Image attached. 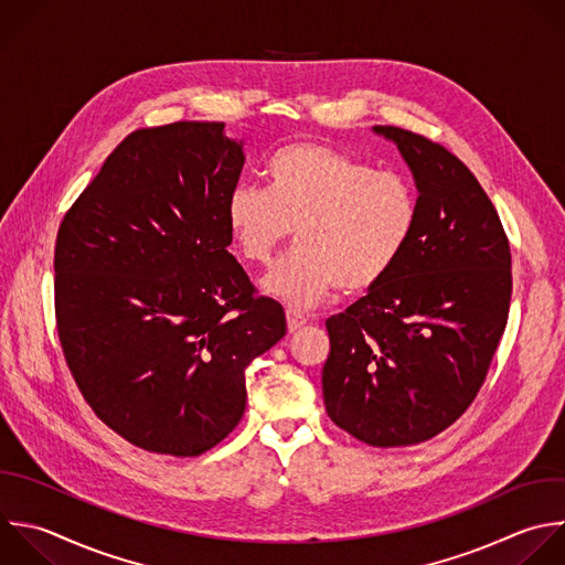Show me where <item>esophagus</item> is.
<instances>
[{"instance_id": "1", "label": "esophagus", "mask_w": 565, "mask_h": 565, "mask_svg": "<svg viewBox=\"0 0 565 565\" xmlns=\"http://www.w3.org/2000/svg\"><path fill=\"white\" fill-rule=\"evenodd\" d=\"M307 324V318L302 316V313H298V311H294V309H287V329L294 333V331H298L300 327H305Z\"/></svg>"}]
</instances>
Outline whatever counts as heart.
I'll return each mask as SVG.
<instances>
[{
  "label": "heart",
  "mask_w": 565,
  "mask_h": 565,
  "mask_svg": "<svg viewBox=\"0 0 565 565\" xmlns=\"http://www.w3.org/2000/svg\"><path fill=\"white\" fill-rule=\"evenodd\" d=\"M267 190L238 185L225 218L241 258L267 265L296 230L298 249L265 278L271 296L313 307L340 289L360 296L397 265L417 225L413 185L320 141L278 148L267 161Z\"/></svg>",
  "instance_id": "b5f03b06"
}]
</instances>
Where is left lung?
I'll list each match as a JSON object with an SVG mask.
<instances>
[{
	"label": "left lung",
	"mask_w": 565,
	"mask_h": 565,
	"mask_svg": "<svg viewBox=\"0 0 565 565\" xmlns=\"http://www.w3.org/2000/svg\"><path fill=\"white\" fill-rule=\"evenodd\" d=\"M417 185V225L393 271L324 324L327 415L375 446L426 441L477 397L503 335L510 243L475 174L441 143L375 126Z\"/></svg>",
	"instance_id": "obj_1"
}]
</instances>
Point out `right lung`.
<instances>
[{
    "instance_id": "add662e5",
    "label": "right lung",
    "mask_w": 565,
    "mask_h": 565,
    "mask_svg": "<svg viewBox=\"0 0 565 565\" xmlns=\"http://www.w3.org/2000/svg\"><path fill=\"white\" fill-rule=\"evenodd\" d=\"M221 121L130 132L66 212L55 318L97 417L130 444L196 457L247 402L245 369L285 333V311L227 252L243 146Z\"/></svg>"
}]
</instances>
